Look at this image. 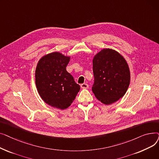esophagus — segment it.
<instances>
[{
  "label": "esophagus",
  "mask_w": 159,
  "mask_h": 159,
  "mask_svg": "<svg viewBox=\"0 0 159 159\" xmlns=\"http://www.w3.org/2000/svg\"><path fill=\"white\" fill-rule=\"evenodd\" d=\"M80 87L82 89H87V88H88V85L87 84H86V83H84V84H80Z\"/></svg>",
  "instance_id": "obj_1"
}]
</instances>
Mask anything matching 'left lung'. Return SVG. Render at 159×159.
Masks as SVG:
<instances>
[{
	"label": "left lung",
	"mask_w": 159,
	"mask_h": 159,
	"mask_svg": "<svg viewBox=\"0 0 159 159\" xmlns=\"http://www.w3.org/2000/svg\"><path fill=\"white\" fill-rule=\"evenodd\" d=\"M94 84L92 91L95 97L106 105L111 104L122 98L130 83V70L125 58L111 48H104L93 58Z\"/></svg>",
	"instance_id": "1"
}]
</instances>
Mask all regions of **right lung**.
<instances>
[{"label": "right lung", "mask_w": 159, "mask_h": 159, "mask_svg": "<svg viewBox=\"0 0 159 159\" xmlns=\"http://www.w3.org/2000/svg\"><path fill=\"white\" fill-rule=\"evenodd\" d=\"M70 56L55 52L42 57L35 70V84L43 101L60 110L68 108L80 89L66 71Z\"/></svg>", "instance_id": "1"}]
</instances>
